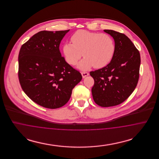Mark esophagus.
<instances>
[{"mask_svg": "<svg viewBox=\"0 0 159 159\" xmlns=\"http://www.w3.org/2000/svg\"><path fill=\"white\" fill-rule=\"evenodd\" d=\"M81 74H82V77H83V78H84V77H86V76L89 75V73H88V72H82Z\"/></svg>", "mask_w": 159, "mask_h": 159, "instance_id": "esophagus-1", "label": "esophagus"}]
</instances>
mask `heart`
<instances>
[{
	"label": "heart",
	"instance_id": "heart-1",
	"mask_svg": "<svg viewBox=\"0 0 159 159\" xmlns=\"http://www.w3.org/2000/svg\"><path fill=\"white\" fill-rule=\"evenodd\" d=\"M72 43L64 44L62 51L68 64L75 65L83 55L78 67L87 70L106 66L113 57L115 43L113 39L105 33L80 30L71 36Z\"/></svg>",
	"mask_w": 159,
	"mask_h": 159
}]
</instances>
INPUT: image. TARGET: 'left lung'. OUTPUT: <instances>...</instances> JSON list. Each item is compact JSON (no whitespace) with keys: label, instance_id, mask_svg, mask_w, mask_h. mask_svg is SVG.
I'll list each match as a JSON object with an SVG mask.
<instances>
[{"label":"left lung","instance_id":"left-lung-1","mask_svg":"<svg viewBox=\"0 0 159 159\" xmlns=\"http://www.w3.org/2000/svg\"><path fill=\"white\" fill-rule=\"evenodd\" d=\"M114 40L115 52L110 62L103 68L91 71L94 79L92 88L95 102L103 107L124 102L135 90L139 77V51L125 34L104 30Z\"/></svg>","mask_w":159,"mask_h":159}]
</instances>
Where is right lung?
Segmentation results:
<instances>
[{
	"mask_svg": "<svg viewBox=\"0 0 159 159\" xmlns=\"http://www.w3.org/2000/svg\"><path fill=\"white\" fill-rule=\"evenodd\" d=\"M70 30L41 31L21 46L18 78L30 98L47 108L64 106L82 76L61 57V41Z\"/></svg>",
	"mask_w": 159,
	"mask_h": 159,
	"instance_id": "obj_1",
	"label": "right lung"
}]
</instances>
